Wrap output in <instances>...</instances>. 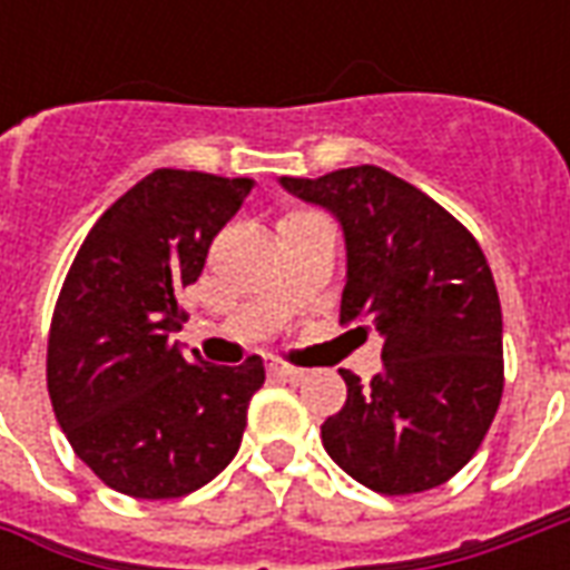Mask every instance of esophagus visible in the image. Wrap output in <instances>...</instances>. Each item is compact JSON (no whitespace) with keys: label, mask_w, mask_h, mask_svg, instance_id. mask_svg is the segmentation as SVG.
Instances as JSON below:
<instances>
[{"label":"esophagus","mask_w":570,"mask_h":570,"mask_svg":"<svg viewBox=\"0 0 570 570\" xmlns=\"http://www.w3.org/2000/svg\"><path fill=\"white\" fill-rule=\"evenodd\" d=\"M268 375H272V379H281V382H298V379H302V370L286 366V363H268Z\"/></svg>","instance_id":"34e87169"}]
</instances>
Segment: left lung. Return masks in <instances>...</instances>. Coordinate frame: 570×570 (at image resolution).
Instances as JSON below:
<instances>
[{
  "label": "left lung",
  "mask_w": 570,
  "mask_h": 570,
  "mask_svg": "<svg viewBox=\"0 0 570 570\" xmlns=\"http://www.w3.org/2000/svg\"><path fill=\"white\" fill-rule=\"evenodd\" d=\"M281 186L342 223V326L384 342L370 387L338 370L347 400L323 421V449L372 491L436 489L476 454L501 406V298L485 253L452 213L375 164Z\"/></svg>",
  "instance_id": "1"
}]
</instances>
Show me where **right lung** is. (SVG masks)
<instances>
[{
    "instance_id": "right-lung-1",
    "label": "right lung",
    "mask_w": 570,
    "mask_h": 570,
    "mask_svg": "<svg viewBox=\"0 0 570 570\" xmlns=\"http://www.w3.org/2000/svg\"><path fill=\"white\" fill-rule=\"evenodd\" d=\"M253 179L161 167L94 223L48 333V396L72 452L109 489L170 501L207 485L240 449L259 357L186 360L170 342L213 237Z\"/></svg>"
}]
</instances>
